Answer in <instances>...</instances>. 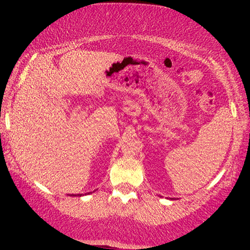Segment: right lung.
I'll return each instance as SVG.
<instances>
[{"mask_svg":"<svg viewBox=\"0 0 250 250\" xmlns=\"http://www.w3.org/2000/svg\"><path fill=\"white\" fill-rule=\"evenodd\" d=\"M81 195H82V194H77V196H81ZM73 196H76V195L73 194Z\"/></svg>","mask_w":250,"mask_h":250,"instance_id":"right-lung-1","label":"right lung"}]
</instances>
